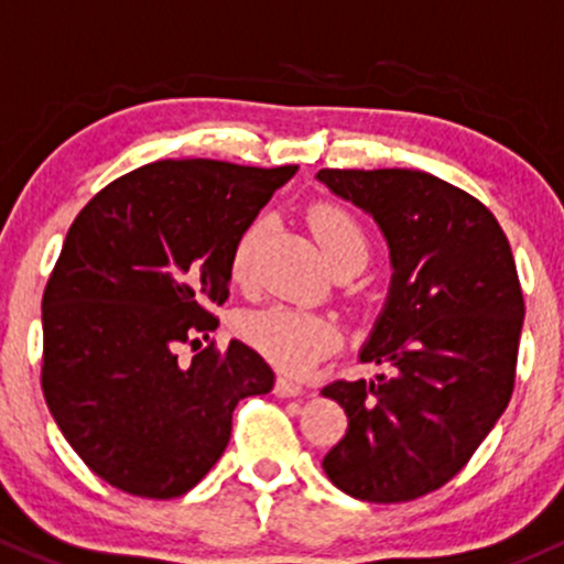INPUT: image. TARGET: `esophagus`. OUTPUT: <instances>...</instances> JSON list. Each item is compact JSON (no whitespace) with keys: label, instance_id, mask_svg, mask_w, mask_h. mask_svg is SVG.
<instances>
[{"label":"esophagus","instance_id":"obj_1","mask_svg":"<svg viewBox=\"0 0 564 564\" xmlns=\"http://www.w3.org/2000/svg\"><path fill=\"white\" fill-rule=\"evenodd\" d=\"M274 392L280 398H299V395H304L306 390H304V384H299V381L280 377V379H276V384H274Z\"/></svg>","mask_w":564,"mask_h":564}]
</instances>
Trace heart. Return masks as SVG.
I'll return each mask as SVG.
<instances>
[{
  "label": "heart",
  "mask_w": 564,
  "mask_h": 564,
  "mask_svg": "<svg viewBox=\"0 0 564 564\" xmlns=\"http://www.w3.org/2000/svg\"><path fill=\"white\" fill-rule=\"evenodd\" d=\"M308 226L317 236L325 258L330 265L341 260L366 263L371 252L366 228L360 220L336 204H317L308 212ZM265 234V220L256 217L234 241L231 250V276L234 282L245 284L252 280L256 269V252ZM239 333L247 344L258 349L265 360L290 373H301L312 368L319 357H325L341 341V330L330 317L306 308L271 304L256 312H247L239 319Z\"/></svg>",
  "instance_id": "1"
}]
</instances>
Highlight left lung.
I'll list each match as a JSON object with an SVG mask.
<instances>
[{"label": "left lung", "mask_w": 564, "mask_h": 564, "mask_svg": "<svg viewBox=\"0 0 564 564\" xmlns=\"http://www.w3.org/2000/svg\"><path fill=\"white\" fill-rule=\"evenodd\" d=\"M333 196L373 217L390 247V290L360 362L390 366L333 381L347 435L323 468L341 492L405 502L444 487L513 392L524 299L492 212L416 169H319Z\"/></svg>", "instance_id": "obj_1"}]
</instances>
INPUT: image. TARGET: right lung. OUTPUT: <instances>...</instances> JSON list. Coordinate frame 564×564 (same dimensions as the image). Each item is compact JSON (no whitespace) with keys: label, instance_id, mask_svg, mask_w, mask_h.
<instances>
[{"label":"right lung","instance_id":"add662e5","mask_svg":"<svg viewBox=\"0 0 564 564\" xmlns=\"http://www.w3.org/2000/svg\"><path fill=\"white\" fill-rule=\"evenodd\" d=\"M299 166L155 161L115 180L66 234L42 295V392L72 449L137 498H180L231 438L241 398L274 371L231 338L191 362L177 347L217 328L231 250ZM207 338V336H204Z\"/></svg>","mask_w":564,"mask_h":564}]
</instances>
